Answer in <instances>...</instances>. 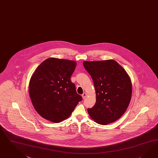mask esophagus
<instances>
[{"label": "esophagus", "instance_id": "1", "mask_svg": "<svg viewBox=\"0 0 158 158\" xmlns=\"http://www.w3.org/2000/svg\"><path fill=\"white\" fill-rule=\"evenodd\" d=\"M82 98H83V99H85V98L87 97V94L85 93H84L83 94H82Z\"/></svg>", "mask_w": 158, "mask_h": 158}]
</instances>
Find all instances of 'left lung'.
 I'll return each mask as SVG.
<instances>
[{
  "label": "left lung",
  "instance_id": "8db88e82",
  "mask_svg": "<svg viewBox=\"0 0 158 158\" xmlns=\"http://www.w3.org/2000/svg\"><path fill=\"white\" fill-rule=\"evenodd\" d=\"M94 82L96 102L87 111L91 119L105 125L116 121L126 111L132 87L128 73L113 60L83 61Z\"/></svg>",
  "mask_w": 158,
  "mask_h": 158
}]
</instances>
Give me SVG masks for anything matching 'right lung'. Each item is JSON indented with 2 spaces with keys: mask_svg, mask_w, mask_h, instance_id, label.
<instances>
[{
  "mask_svg": "<svg viewBox=\"0 0 158 158\" xmlns=\"http://www.w3.org/2000/svg\"><path fill=\"white\" fill-rule=\"evenodd\" d=\"M76 67L75 61L51 57L34 71L29 93L35 110L44 119L55 123L67 119L81 101L70 79Z\"/></svg>",
  "mask_w": 158,
  "mask_h": 158,
  "instance_id": "right-lung-1",
  "label": "right lung"
}]
</instances>
